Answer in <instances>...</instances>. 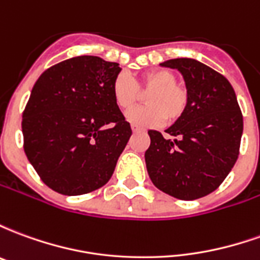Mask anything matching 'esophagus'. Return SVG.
Segmentation results:
<instances>
[{"label": "esophagus", "instance_id": "esophagus-1", "mask_svg": "<svg viewBox=\"0 0 260 260\" xmlns=\"http://www.w3.org/2000/svg\"><path fill=\"white\" fill-rule=\"evenodd\" d=\"M132 132H134V134H141V132H145V129H141V128H138V126H132Z\"/></svg>", "mask_w": 260, "mask_h": 260}]
</instances>
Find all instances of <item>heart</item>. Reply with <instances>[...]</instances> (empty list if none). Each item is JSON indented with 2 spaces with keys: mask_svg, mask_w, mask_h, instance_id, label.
Returning a JSON list of instances; mask_svg holds the SVG:
<instances>
[{
  "mask_svg": "<svg viewBox=\"0 0 260 260\" xmlns=\"http://www.w3.org/2000/svg\"><path fill=\"white\" fill-rule=\"evenodd\" d=\"M147 93V106L132 110L126 114L131 124L141 128L157 126L164 119L169 124L180 121L189 106V91L177 82V76L169 69H150L134 80L121 72L113 82V97L122 111L131 110L141 102L142 93Z\"/></svg>",
  "mask_w": 260,
  "mask_h": 260,
  "instance_id": "heart-1",
  "label": "heart"
}]
</instances>
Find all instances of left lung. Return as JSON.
Segmentation results:
<instances>
[{
  "instance_id": "left-lung-1",
  "label": "left lung",
  "mask_w": 260,
  "mask_h": 260,
  "mask_svg": "<svg viewBox=\"0 0 260 260\" xmlns=\"http://www.w3.org/2000/svg\"><path fill=\"white\" fill-rule=\"evenodd\" d=\"M178 69L189 91L184 117L166 131H149L145 153L149 177L160 191L193 201L216 191L240 154L242 113L233 86L223 75L191 58L166 61Z\"/></svg>"
}]
</instances>
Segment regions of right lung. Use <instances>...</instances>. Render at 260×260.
Returning <instances> with one entry per match:
<instances>
[{"label": "right lung", "instance_id": "right-lung-1", "mask_svg": "<svg viewBox=\"0 0 260 260\" xmlns=\"http://www.w3.org/2000/svg\"><path fill=\"white\" fill-rule=\"evenodd\" d=\"M121 68L93 55L46 69L22 114L23 149L53 191L76 196L106 185L132 135L115 104Z\"/></svg>", "mask_w": 260, "mask_h": 260}]
</instances>
